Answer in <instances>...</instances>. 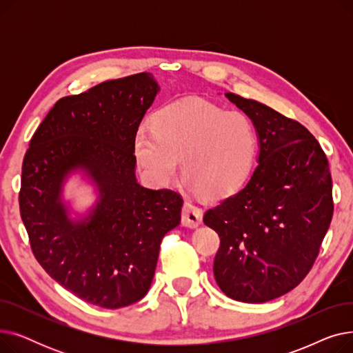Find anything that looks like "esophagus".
<instances>
[{
    "instance_id": "34e87169",
    "label": "esophagus",
    "mask_w": 353,
    "mask_h": 353,
    "mask_svg": "<svg viewBox=\"0 0 353 353\" xmlns=\"http://www.w3.org/2000/svg\"><path fill=\"white\" fill-rule=\"evenodd\" d=\"M201 220H203V210L192 205L189 201L184 203L183 210H181V225L190 229H196L200 226Z\"/></svg>"
}]
</instances>
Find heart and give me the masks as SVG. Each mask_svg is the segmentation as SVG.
I'll list each match as a JSON object with an SVG mask.
<instances>
[{"label":"heart","instance_id":"1","mask_svg":"<svg viewBox=\"0 0 353 353\" xmlns=\"http://www.w3.org/2000/svg\"><path fill=\"white\" fill-rule=\"evenodd\" d=\"M134 157L147 180L165 186L181 169L188 188L208 199L236 194L249 181L259 139L252 120L205 99H181L157 110L152 127L140 125Z\"/></svg>","mask_w":353,"mask_h":353}]
</instances>
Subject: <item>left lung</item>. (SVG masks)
<instances>
[{
    "instance_id": "obj_1",
    "label": "left lung",
    "mask_w": 353,
    "mask_h": 353,
    "mask_svg": "<svg viewBox=\"0 0 353 353\" xmlns=\"http://www.w3.org/2000/svg\"><path fill=\"white\" fill-rule=\"evenodd\" d=\"M225 96L254 124L257 165L203 221L220 237L219 288L234 301L263 303L298 286L316 261L333 214L332 177L306 127L256 100Z\"/></svg>"
}]
</instances>
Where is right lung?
Wrapping results in <instances>:
<instances>
[{
  "mask_svg": "<svg viewBox=\"0 0 353 353\" xmlns=\"http://www.w3.org/2000/svg\"><path fill=\"white\" fill-rule=\"evenodd\" d=\"M160 85L150 72L104 81L55 103L23 161L20 212L44 270L80 299L130 306L150 289L163 236L179 226V193L143 188L134 136ZM80 175L97 201L79 214L63 196Z\"/></svg>",
  "mask_w": 353,
  "mask_h": 353,
  "instance_id": "add662e5",
  "label": "right lung"
}]
</instances>
